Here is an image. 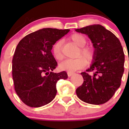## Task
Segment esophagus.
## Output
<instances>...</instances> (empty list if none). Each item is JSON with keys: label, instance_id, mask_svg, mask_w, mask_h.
<instances>
[{"label": "esophagus", "instance_id": "34e87169", "mask_svg": "<svg viewBox=\"0 0 129 129\" xmlns=\"http://www.w3.org/2000/svg\"><path fill=\"white\" fill-rule=\"evenodd\" d=\"M73 74H74V73H73V72H67V75H68L69 77H71Z\"/></svg>", "mask_w": 129, "mask_h": 129}]
</instances>
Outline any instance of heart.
Here are the masks:
<instances>
[{
  "mask_svg": "<svg viewBox=\"0 0 129 129\" xmlns=\"http://www.w3.org/2000/svg\"><path fill=\"white\" fill-rule=\"evenodd\" d=\"M69 39L80 47L77 54V56L79 57L75 59H67L63 61L60 63L59 68L62 71L72 72L84 68L87 63H92L94 59L95 50L92 46L85 45L87 39L81 34H73L69 37ZM62 45V41L59 40L55 42L52 47L53 55L57 60L63 58Z\"/></svg>",
  "mask_w": 129,
  "mask_h": 129,
  "instance_id": "1",
  "label": "heart"
}]
</instances>
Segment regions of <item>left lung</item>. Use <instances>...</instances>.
<instances>
[{
    "label": "left lung",
    "instance_id": "8db88e82",
    "mask_svg": "<svg viewBox=\"0 0 129 129\" xmlns=\"http://www.w3.org/2000/svg\"><path fill=\"white\" fill-rule=\"evenodd\" d=\"M75 30L87 35L95 48L93 63L86 72L81 73L84 82L76 89L77 95L86 103L103 104L120 86L124 72L123 48L119 39L101 25H92Z\"/></svg>",
    "mask_w": 129,
    "mask_h": 129
}]
</instances>
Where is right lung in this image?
Listing matches in <instances>:
<instances>
[{
	"instance_id": "right-lung-1",
	"label": "right lung",
	"mask_w": 129,
	"mask_h": 129,
	"mask_svg": "<svg viewBox=\"0 0 129 129\" xmlns=\"http://www.w3.org/2000/svg\"><path fill=\"white\" fill-rule=\"evenodd\" d=\"M69 29L45 28L29 34L18 44L12 58V77L17 94L25 105L39 107L50 103L57 93L65 71L54 73L57 63L51 50Z\"/></svg>"
}]
</instances>
